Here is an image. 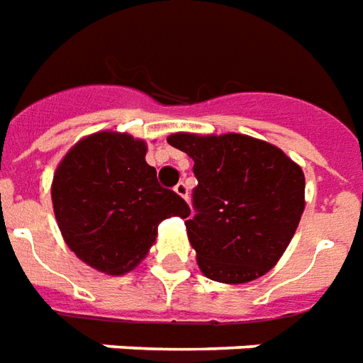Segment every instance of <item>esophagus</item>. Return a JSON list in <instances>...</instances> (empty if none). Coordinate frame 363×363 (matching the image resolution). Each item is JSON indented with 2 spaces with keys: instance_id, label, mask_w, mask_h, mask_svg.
<instances>
[{
  "instance_id": "obj_1",
  "label": "esophagus",
  "mask_w": 363,
  "mask_h": 363,
  "mask_svg": "<svg viewBox=\"0 0 363 363\" xmlns=\"http://www.w3.org/2000/svg\"><path fill=\"white\" fill-rule=\"evenodd\" d=\"M174 191H176L179 197H184V199H187V195H189V187H187V184H184V182H179L176 187H174Z\"/></svg>"
}]
</instances>
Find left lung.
<instances>
[{
	"label": "left lung",
	"instance_id": "obj_1",
	"mask_svg": "<svg viewBox=\"0 0 363 363\" xmlns=\"http://www.w3.org/2000/svg\"><path fill=\"white\" fill-rule=\"evenodd\" d=\"M168 143L194 158L189 242L205 276L246 284L276 266L305 209V176L277 146L244 135L177 133Z\"/></svg>",
	"mask_w": 363,
	"mask_h": 363
}]
</instances>
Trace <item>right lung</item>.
<instances>
[{"mask_svg": "<svg viewBox=\"0 0 363 363\" xmlns=\"http://www.w3.org/2000/svg\"><path fill=\"white\" fill-rule=\"evenodd\" d=\"M146 145L97 133L79 140L54 174V215L70 250L105 274H125L145 258L168 217H189L176 191L158 184Z\"/></svg>", "mask_w": 363, "mask_h": 363, "instance_id": "1", "label": "right lung"}]
</instances>
